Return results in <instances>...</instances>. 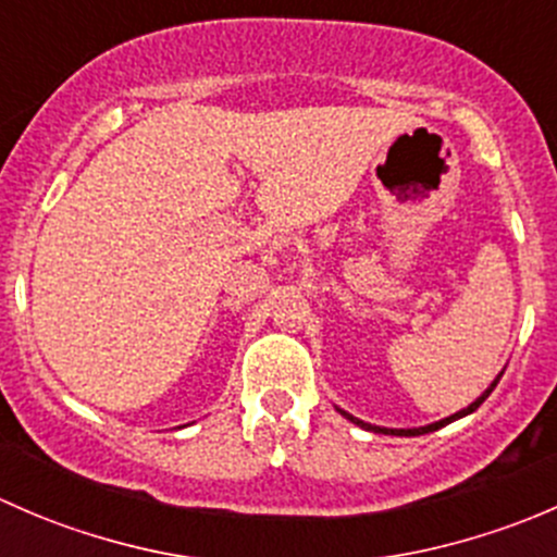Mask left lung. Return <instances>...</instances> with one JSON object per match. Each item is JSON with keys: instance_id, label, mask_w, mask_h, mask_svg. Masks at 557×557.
Segmentation results:
<instances>
[{"instance_id": "left-lung-1", "label": "left lung", "mask_w": 557, "mask_h": 557, "mask_svg": "<svg viewBox=\"0 0 557 557\" xmlns=\"http://www.w3.org/2000/svg\"><path fill=\"white\" fill-rule=\"evenodd\" d=\"M502 374L504 372H498V377L493 380L491 385L485 387V393H482V396H476L474 401L469 404V407L466 409H460V412H455V414H450V418H445V420H436V423H429V425H420V429H383V425H372V423H363V420H358V418H352L350 412H345V409H339L336 407V412L342 414V418H347L350 420V423H356V425H361V429H367V431H374V434H391V436H423V434H431V431H436V429H442V425H447V423H453V420H460V418H466V414H471L474 412L476 407H480L482 401H485L487 396H491L493 393V387L498 385V380H502Z\"/></svg>"}]
</instances>
